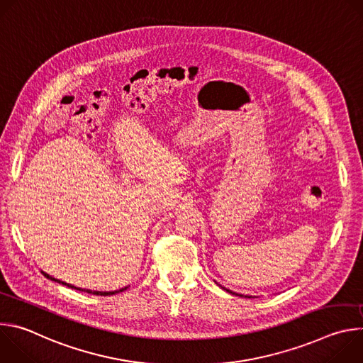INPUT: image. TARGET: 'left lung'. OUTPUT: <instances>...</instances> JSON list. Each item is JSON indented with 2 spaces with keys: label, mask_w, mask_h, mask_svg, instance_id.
<instances>
[{
  "label": "left lung",
  "mask_w": 363,
  "mask_h": 363,
  "mask_svg": "<svg viewBox=\"0 0 363 363\" xmlns=\"http://www.w3.org/2000/svg\"><path fill=\"white\" fill-rule=\"evenodd\" d=\"M227 291H230V290H227ZM230 293H233V291H230ZM234 294H235V296H238V294H237V293H234Z\"/></svg>",
  "instance_id": "1"
}]
</instances>
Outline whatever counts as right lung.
Here are the masks:
<instances>
[{
    "mask_svg": "<svg viewBox=\"0 0 363 363\" xmlns=\"http://www.w3.org/2000/svg\"><path fill=\"white\" fill-rule=\"evenodd\" d=\"M47 279H50V280H55V281H57V283H62V284H65V286H67V287H72V289H74V290H80V291H86V293H90V294H94V296H112V294H116V293H121V291H123V290H126L128 287H125V289H121V290H115V291H91V290H83V289H79V287H74V286H72V284H67V283H65V281H60V280H56V279H53V277H50L48 274H45V273H43Z\"/></svg>",
    "mask_w": 363,
    "mask_h": 363,
    "instance_id": "1",
    "label": "right lung"
}]
</instances>
